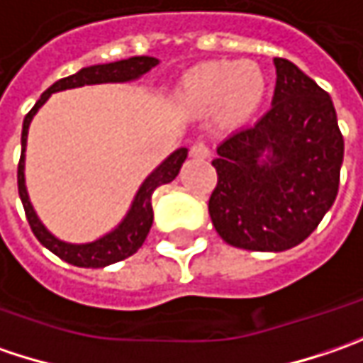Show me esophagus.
<instances>
[{"mask_svg":"<svg viewBox=\"0 0 363 363\" xmlns=\"http://www.w3.org/2000/svg\"><path fill=\"white\" fill-rule=\"evenodd\" d=\"M191 156H193V158H199V160H205V158L211 156V148H209L205 142H195L193 148H191Z\"/></svg>","mask_w":363,"mask_h":363,"instance_id":"34e87169","label":"esophagus"}]
</instances>
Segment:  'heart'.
<instances>
[{
	"label": "heart",
	"mask_w": 363,
	"mask_h": 363,
	"mask_svg": "<svg viewBox=\"0 0 363 363\" xmlns=\"http://www.w3.org/2000/svg\"><path fill=\"white\" fill-rule=\"evenodd\" d=\"M266 95V77L250 60H209L182 77L179 97L197 113H213L228 123H244Z\"/></svg>",
	"instance_id": "obj_1"
}]
</instances>
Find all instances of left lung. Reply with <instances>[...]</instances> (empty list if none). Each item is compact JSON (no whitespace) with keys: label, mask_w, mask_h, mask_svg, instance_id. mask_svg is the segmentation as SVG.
Instances as JSON below:
<instances>
[{"label":"left lung","mask_w":363,"mask_h":363,"mask_svg":"<svg viewBox=\"0 0 363 363\" xmlns=\"http://www.w3.org/2000/svg\"><path fill=\"white\" fill-rule=\"evenodd\" d=\"M272 107L217 146L209 215L229 245L284 252L305 242L337 197L343 135L329 93L274 58Z\"/></svg>","instance_id":"obj_1"}]
</instances>
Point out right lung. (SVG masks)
Returning a JSON list of instances; mask_svg holds the SVG:
<instances>
[{
    "label": "right lung",
    "instance_id": "add662e5",
    "mask_svg": "<svg viewBox=\"0 0 363 363\" xmlns=\"http://www.w3.org/2000/svg\"><path fill=\"white\" fill-rule=\"evenodd\" d=\"M156 65H158V58H154V56H132V58H125V60L85 67V69H81L71 77H65V79L56 81L52 87L46 89L42 93V97L36 101V105L30 109V113L24 118V125H22V156H20V164H18V191H20L22 205H24L26 217H28V223L34 231V235L38 238L40 244L48 247L60 260L69 262L72 266H79V268H105L109 264L125 260L132 254H135L142 247L152 228V219H154L152 193L160 184H166V182L177 179L182 162L186 160L189 150L186 148L174 150L152 170L150 174L144 179V182L140 184V189H138L125 217L111 231H107L105 235L93 240V242H87V244H71V242H65V240L56 238L55 233H50L46 229V225L40 221V217L34 211L32 203H30L24 174L26 144H28L30 123H32L34 116L38 113L40 107L48 101V97L52 93L74 87H85V85H101V83H130V81L140 79L142 74H146Z\"/></svg>",
    "mask_w": 363,
    "mask_h": 363
}]
</instances>
